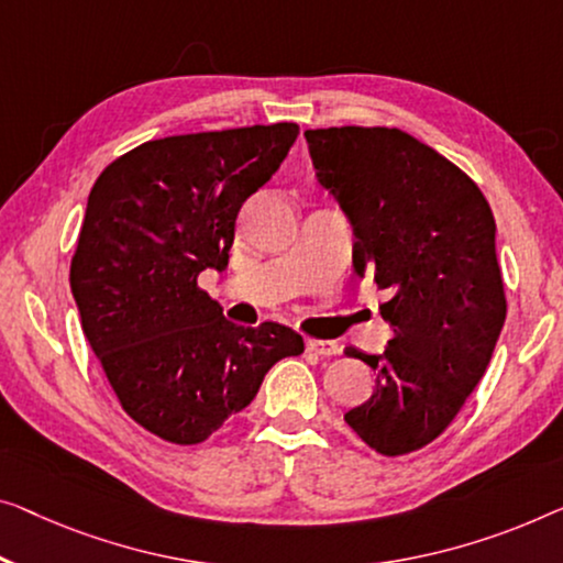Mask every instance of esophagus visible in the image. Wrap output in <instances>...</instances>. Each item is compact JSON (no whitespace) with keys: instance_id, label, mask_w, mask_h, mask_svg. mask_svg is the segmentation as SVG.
<instances>
[{"instance_id":"obj_1","label":"esophagus","mask_w":563,"mask_h":563,"mask_svg":"<svg viewBox=\"0 0 563 563\" xmlns=\"http://www.w3.org/2000/svg\"><path fill=\"white\" fill-rule=\"evenodd\" d=\"M306 349L313 351L318 356H335L341 346L335 341H321V339H306Z\"/></svg>"}]
</instances>
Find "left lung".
<instances>
[{
  "instance_id": "8db88e82",
  "label": "left lung",
  "mask_w": 563,
  "mask_h": 563,
  "mask_svg": "<svg viewBox=\"0 0 563 563\" xmlns=\"http://www.w3.org/2000/svg\"><path fill=\"white\" fill-rule=\"evenodd\" d=\"M306 139L354 228L356 273L389 296L384 354L346 349L376 389L343 419L379 455H409L448 430L490 364L508 308L496 220L460 166L405 131L333 125Z\"/></svg>"
}]
</instances>
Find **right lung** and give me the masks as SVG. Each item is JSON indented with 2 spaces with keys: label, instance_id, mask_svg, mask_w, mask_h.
Instances as JSON below:
<instances>
[{
  "label": "right lung",
  "instance_id": "add662e5",
  "mask_svg": "<svg viewBox=\"0 0 563 563\" xmlns=\"http://www.w3.org/2000/svg\"><path fill=\"white\" fill-rule=\"evenodd\" d=\"M296 123L146 141L88 197L70 290L123 412L172 444H199L245 409L265 374L303 354L288 325H234L199 288L224 271L240 207L278 172Z\"/></svg>",
  "mask_w": 563,
  "mask_h": 563
}]
</instances>
